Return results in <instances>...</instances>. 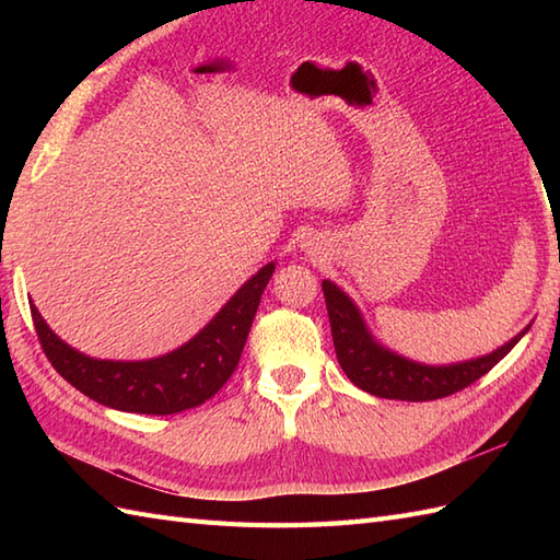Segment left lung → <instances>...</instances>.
I'll list each match as a JSON object with an SVG mask.
<instances>
[{
	"instance_id": "left-lung-1",
	"label": "left lung",
	"mask_w": 560,
	"mask_h": 560,
	"mask_svg": "<svg viewBox=\"0 0 560 560\" xmlns=\"http://www.w3.org/2000/svg\"><path fill=\"white\" fill-rule=\"evenodd\" d=\"M325 303L331 325V339L341 371L355 387L371 392L383 399H401V401H431L477 383L491 368L503 361L513 351L515 343L527 335L529 327L520 331L503 347L479 355V359L447 363V365H428L411 361L407 355L387 349L380 343L373 331L368 329L365 319L347 293L335 281H323Z\"/></svg>"
}]
</instances>
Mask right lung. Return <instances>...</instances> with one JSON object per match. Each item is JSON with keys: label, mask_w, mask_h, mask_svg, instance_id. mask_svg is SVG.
Instances as JSON below:
<instances>
[{"label": "right lung", "mask_w": 560, "mask_h": 560, "mask_svg": "<svg viewBox=\"0 0 560 560\" xmlns=\"http://www.w3.org/2000/svg\"><path fill=\"white\" fill-rule=\"evenodd\" d=\"M273 269L269 261L249 277L183 347L147 361L91 359L59 339L33 303L31 315L47 361L71 387L117 411L177 413L205 404L233 375Z\"/></svg>", "instance_id": "obj_1"}]
</instances>
